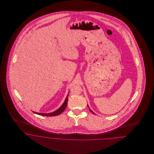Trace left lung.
Wrapping results in <instances>:
<instances>
[{
    "instance_id": "1",
    "label": "left lung",
    "mask_w": 154,
    "mask_h": 154,
    "mask_svg": "<svg viewBox=\"0 0 154 154\" xmlns=\"http://www.w3.org/2000/svg\"><path fill=\"white\" fill-rule=\"evenodd\" d=\"M90 111H91V112H92V111H91V109H90ZM93 113H94V112H93Z\"/></svg>"
}]
</instances>
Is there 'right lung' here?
Instances as JSON below:
<instances>
[{
  "instance_id": "add662e5",
  "label": "right lung",
  "mask_w": 154,
  "mask_h": 154,
  "mask_svg": "<svg viewBox=\"0 0 154 154\" xmlns=\"http://www.w3.org/2000/svg\"><path fill=\"white\" fill-rule=\"evenodd\" d=\"M68 96L65 99V101L63 105L59 108L57 110H56L55 112H52V113H37V112H34L35 113L41 115V116H57L61 114L62 112H63L65 110V108L67 106V103H68Z\"/></svg>"
}]
</instances>
